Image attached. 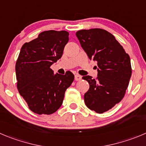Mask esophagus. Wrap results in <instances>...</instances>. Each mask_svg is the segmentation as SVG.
<instances>
[{"instance_id": "34e87169", "label": "esophagus", "mask_w": 146, "mask_h": 146, "mask_svg": "<svg viewBox=\"0 0 146 146\" xmlns=\"http://www.w3.org/2000/svg\"><path fill=\"white\" fill-rule=\"evenodd\" d=\"M81 78H82V77H81L80 75L78 74L75 75V80H76V81H81Z\"/></svg>"}]
</instances>
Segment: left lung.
Wrapping results in <instances>:
<instances>
[{
    "label": "left lung",
    "instance_id": "8db88e82",
    "mask_svg": "<svg viewBox=\"0 0 146 146\" xmlns=\"http://www.w3.org/2000/svg\"><path fill=\"white\" fill-rule=\"evenodd\" d=\"M76 35L88 58L97 62L96 79L90 76L82 78L89 84L84 102L91 110L104 113L125 96L132 74L130 56L115 37L104 29H83Z\"/></svg>",
    "mask_w": 146,
    "mask_h": 146
}]
</instances>
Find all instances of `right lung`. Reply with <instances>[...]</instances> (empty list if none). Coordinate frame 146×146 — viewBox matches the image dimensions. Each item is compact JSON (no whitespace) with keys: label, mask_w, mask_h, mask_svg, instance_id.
Instances as JSON below:
<instances>
[{"label":"right lung","mask_w":146,"mask_h":146,"mask_svg":"<svg viewBox=\"0 0 146 146\" xmlns=\"http://www.w3.org/2000/svg\"><path fill=\"white\" fill-rule=\"evenodd\" d=\"M68 35L66 31H44L21 47L16 63L17 88L30 110L36 114L55 112L74 79L70 71L54 74L50 68L62 57Z\"/></svg>","instance_id":"right-lung-1"}]
</instances>
